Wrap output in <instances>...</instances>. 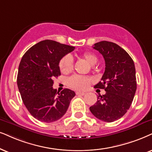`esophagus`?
Returning <instances> with one entry per match:
<instances>
[{
  "label": "esophagus",
  "mask_w": 152,
  "mask_h": 152,
  "mask_svg": "<svg viewBox=\"0 0 152 152\" xmlns=\"http://www.w3.org/2000/svg\"><path fill=\"white\" fill-rule=\"evenodd\" d=\"M76 95H86V93H83V92H76Z\"/></svg>",
  "instance_id": "esophagus-1"
}]
</instances>
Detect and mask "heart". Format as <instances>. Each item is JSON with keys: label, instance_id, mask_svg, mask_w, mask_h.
<instances>
[{"label": "heart", "instance_id": "1", "mask_svg": "<svg viewBox=\"0 0 152 152\" xmlns=\"http://www.w3.org/2000/svg\"><path fill=\"white\" fill-rule=\"evenodd\" d=\"M80 58L85 59L88 64L92 66L97 63V57L91 53H84L80 55ZM74 67V62L69 55H65L59 60V68L62 74H68L71 72ZM92 83L91 78L79 75H74L67 80V85L73 89L78 90H85L88 89Z\"/></svg>", "mask_w": 152, "mask_h": 152}]
</instances>
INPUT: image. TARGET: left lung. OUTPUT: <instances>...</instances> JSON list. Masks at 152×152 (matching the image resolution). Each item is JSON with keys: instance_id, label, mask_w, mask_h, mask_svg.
<instances>
[{"instance_id": "left-lung-1", "label": "left lung", "mask_w": 152, "mask_h": 152, "mask_svg": "<svg viewBox=\"0 0 152 152\" xmlns=\"http://www.w3.org/2000/svg\"><path fill=\"white\" fill-rule=\"evenodd\" d=\"M93 48L102 55L105 61L101 81L94 88L104 89L106 93L99 95L90 110L99 120L113 122L127 112L133 100L137 89L135 64L127 52L112 42H98Z\"/></svg>"}]
</instances>
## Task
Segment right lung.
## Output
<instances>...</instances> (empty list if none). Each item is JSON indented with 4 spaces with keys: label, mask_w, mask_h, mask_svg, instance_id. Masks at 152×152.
I'll use <instances>...</instances> for the list:
<instances>
[{
    "label": "right lung",
    "mask_w": 152,
    "mask_h": 152,
    "mask_svg": "<svg viewBox=\"0 0 152 152\" xmlns=\"http://www.w3.org/2000/svg\"><path fill=\"white\" fill-rule=\"evenodd\" d=\"M75 47L45 40L30 48L19 65L17 86L25 107L42 122L56 121L65 114L76 94L53 89V78L61 75L59 60Z\"/></svg>",
    "instance_id": "obj_1"
}]
</instances>
